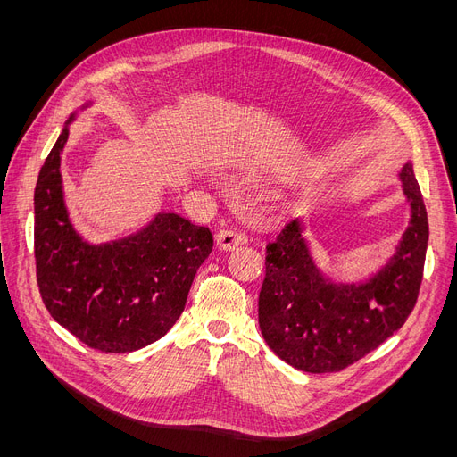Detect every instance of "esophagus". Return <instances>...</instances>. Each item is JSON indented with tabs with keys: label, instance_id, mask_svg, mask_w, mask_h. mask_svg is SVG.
Masks as SVG:
<instances>
[{
	"label": "esophagus",
	"instance_id": "obj_1",
	"mask_svg": "<svg viewBox=\"0 0 457 457\" xmlns=\"http://www.w3.org/2000/svg\"><path fill=\"white\" fill-rule=\"evenodd\" d=\"M216 246H219L220 250H235L238 245H243L246 241V235L237 231V229H220L219 233H216Z\"/></svg>",
	"mask_w": 457,
	"mask_h": 457
}]
</instances>
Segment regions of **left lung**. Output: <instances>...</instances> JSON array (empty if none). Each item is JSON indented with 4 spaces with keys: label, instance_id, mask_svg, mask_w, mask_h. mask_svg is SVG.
<instances>
[{
    "label": "left lung",
    "instance_id": "1",
    "mask_svg": "<svg viewBox=\"0 0 457 457\" xmlns=\"http://www.w3.org/2000/svg\"><path fill=\"white\" fill-rule=\"evenodd\" d=\"M400 179L411 222L393 259L361 285H333L313 265L298 220L267 245L259 293V328L285 363L311 374L339 372L403 326L422 283L428 214L411 162Z\"/></svg>",
    "mask_w": 457,
    "mask_h": 457
}]
</instances>
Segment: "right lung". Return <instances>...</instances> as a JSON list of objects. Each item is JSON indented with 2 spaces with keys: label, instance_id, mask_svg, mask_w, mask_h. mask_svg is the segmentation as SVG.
<instances>
[{
  "label": "right lung",
  "instance_id": "right-lung-1",
  "mask_svg": "<svg viewBox=\"0 0 457 457\" xmlns=\"http://www.w3.org/2000/svg\"><path fill=\"white\" fill-rule=\"evenodd\" d=\"M68 128L46 157L35 187V267L46 309L87 346L140 350L179 319L212 235L176 212L118 243L90 246L71 228L61 183Z\"/></svg>",
  "mask_w": 457,
  "mask_h": 457
}]
</instances>
